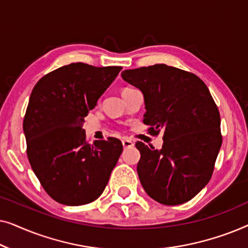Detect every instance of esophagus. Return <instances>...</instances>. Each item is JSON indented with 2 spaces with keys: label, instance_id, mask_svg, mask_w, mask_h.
I'll return each instance as SVG.
<instances>
[{
  "label": "esophagus",
  "instance_id": "obj_1",
  "mask_svg": "<svg viewBox=\"0 0 248 248\" xmlns=\"http://www.w3.org/2000/svg\"><path fill=\"white\" fill-rule=\"evenodd\" d=\"M122 143H123L124 148H132L134 145L133 142H132L131 140H128V139H123V140H122Z\"/></svg>",
  "mask_w": 248,
  "mask_h": 248
}]
</instances>
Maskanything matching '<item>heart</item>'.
<instances>
[{
    "label": "heart",
    "instance_id": "b5f03b06",
    "mask_svg": "<svg viewBox=\"0 0 248 248\" xmlns=\"http://www.w3.org/2000/svg\"><path fill=\"white\" fill-rule=\"evenodd\" d=\"M125 89H130V88H124V89H123V90H125Z\"/></svg>",
    "mask_w": 248,
    "mask_h": 248
}]
</instances>
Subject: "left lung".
Instances as JSON below:
<instances>
[{
	"label": "left lung",
	"instance_id": "1",
	"mask_svg": "<svg viewBox=\"0 0 248 248\" xmlns=\"http://www.w3.org/2000/svg\"><path fill=\"white\" fill-rule=\"evenodd\" d=\"M122 78L143 93V123L164 131L160 150L142 142L137 170L147 194L161 204L192 200L211 178L222 143L218 107L195 74L166 64L125 70Z\"/></svg>",
	"mask_w": 248,
	"mask_h": 248
}]
</instances>
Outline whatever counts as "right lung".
<instances>
[{"label":"right lung","instance_id":"add662e5","mask_svg":"<svg viewBox=\"0 0 248 248\" xmlns=\"http://www.w3.org/2000/svg\"><path fill=\"white\" fill-rule=\"evenodd\" d=\"M121 70L71 63L33 87L23 118L27 155L40 184L56 202L88 204L106 187L123 144L115 138L87 143L82 126Z\"/></svg>","mask_w":248,"mask_h":248}]
</instances>
